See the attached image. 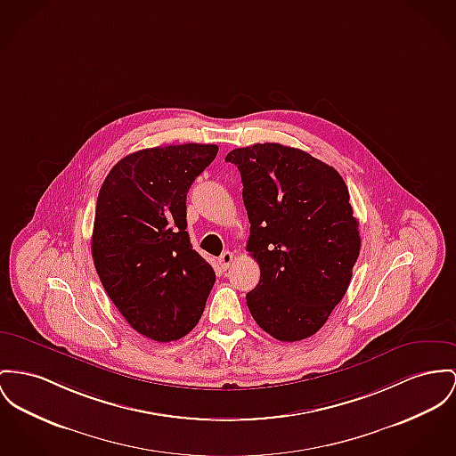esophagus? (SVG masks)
Listing matches in <instances>:
<instances>
[{"label": "esophagus", "instance_id": "34e87169", "mask_svg": "<svg viewBox=\"0 0 456 456\" xmlns=\"http://www.w3.org/2000/svg\"><path fill=\"white\" fill-rule=\"evenodd\" d=\"M233 263V254L230 250H224L221 256H219V265L223 270H228L230 265Z\"/></svg>", "mask_w": 456, "mask_h": 456}]
</instances>
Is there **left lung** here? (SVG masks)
Returning <instances> with one entry per match:
<instances>
[{
  "mask_svg": "<svg viewBox=\"0 0 456 456\" xmlns=\"http://www.w3.org/2000/svg\"><path fill=\"white\" fill-rule=\"evenodd\" d=\"M261 280L247 294L256 323L296 342L316 334L344 297L362 239L349 190L332 166L299 149L256 143L235 149Z\"/></svg>",
  "mask_w": 456,
  "mask_h": 456,
  "instance_id": "obj_1",
  "label": "left lung"
}]
</instances>
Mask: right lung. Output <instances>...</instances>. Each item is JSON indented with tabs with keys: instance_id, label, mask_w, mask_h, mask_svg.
<instances>
[{
	"instance_id": "1",
	"label": "right lung",
	"mask_w": 456,
	"mask_h": 456,
	"mask_svg": "<svg viewBox=\"0 0 456 456\" xmlns=\"http://www.w3.org/2000/svg\"><path fill=\"white\" fill-rule=\"evenodd\" d=\"M216 153V145L200 143L129 153L98 193L96 273L126 322L157 342L191 332L216 281L186 232V193Z\"/></svg>"
}]
</instances>
